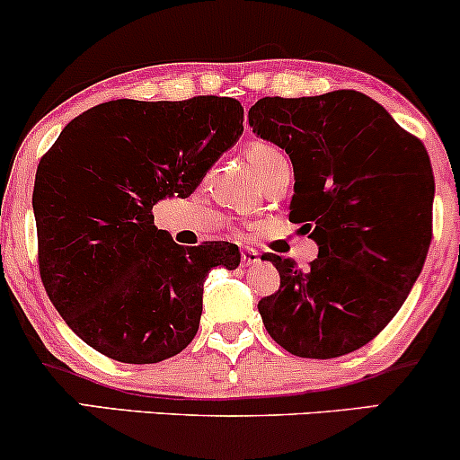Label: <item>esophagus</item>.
Wrapping results in <instances>:
<instances>
[{"mask_svg": "<svg viewBox=\"0 0 460 460\" xmlns=\"http://www.w3.org/2000/svg\"><path fill=\"white\" fill-rule=\"evenodd\" d=\"M240 260L242 266H257V263H260V252L252 251V248H242Z\"/></svg>", "mask_w": 460, "mask_h": 460, "instance_id": "esophagus-1", "label": "esophagus"}]
</instances>
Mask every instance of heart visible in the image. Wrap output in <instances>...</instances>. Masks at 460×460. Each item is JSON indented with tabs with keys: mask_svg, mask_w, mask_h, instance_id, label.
I'll return each instance as SVG.
<instances>
[{
	"mask_svg": "<svg viewBox=\"0 0 460 460\" xmlns=\"http://www.w3.org/2000/svg\"><path fill=\"white\" fill-rule=\"evenodd\" d=\"M246 157H248V164L252 166V171L261 172L263 168L272 166V164L277 162H283L285 155L281 153V149H277V146L270 145V142H252L251 146H248L246 151Z\"/></svg>",
	"mask_w": 460,
	"mask_h": 460,
	"instance_id": "1",
	"label": "heart"
}]
</instances>
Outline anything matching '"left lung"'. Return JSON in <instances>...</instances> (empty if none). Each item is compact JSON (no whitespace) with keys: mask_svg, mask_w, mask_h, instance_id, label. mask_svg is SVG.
Instances as JSON below:
<instances>
[{"mask_svg":"<svg viewBox=\"0 0 460 460\" xmlns=\"http://www.w3.org/2000/svg\"><path fill=\"white\" fill-rule=\"evenodd\" d=\"M248 123L292 160L289 220L318 244L307 270L261 257L281 277L257 305L263 326L296 357L355 352L398 314L429 255L435 177L426 146L357 91L263 97Z\"/></svg>","mask_w":460,"mask_h":460,"instance_id":"left-lung-1","label":"left lung"}]
</instances>
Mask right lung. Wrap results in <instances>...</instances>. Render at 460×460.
<instances>
[{
    "label": "right lung",
    "instance_id": "1",
    "mask_svg": "<svg viewBox=\"0 0 460 460\" xmlns=\"http://www.w3.org/2000/svg\"><path fill=\"white\" fill-rule=\"evenodd\" d=\"M231 97L116 99L86 110L40 157L34 181L40 279L79 340L120 363L179 355L199 331L209 270L231 242L183 248L153 205L186 199L244 131Z\"/></svg>",
    "mask_w": 460,
    "mask_h": 460
}]
</instances>
